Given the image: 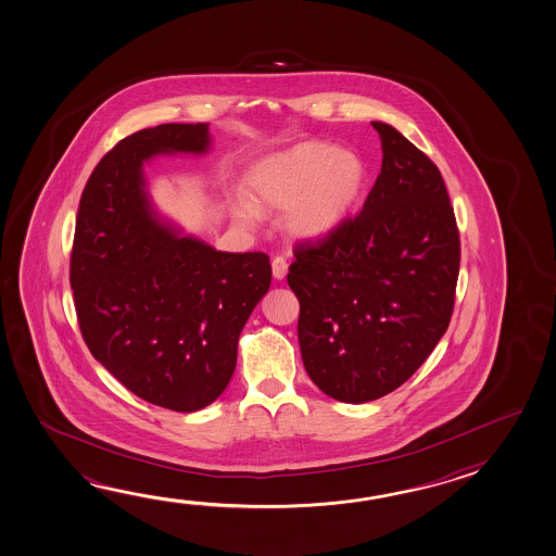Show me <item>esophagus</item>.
Returning <instances> with one entry per match:
<instances>
[{
	"instance_id": "1",
	"label": "esophagus",
	"mask_w": 556,
	"mask_h": 556,
	"mask_svg": "<svg viewBox=\"0 0 556 556\" xmlns=\"http://www.w3.org/2000/svg\"><path fill=\"white\" fill-rule=\"evenodd\" d=\"M271 269H274L275 279H285V275L289 271V264H287L285 257L277 255V257H274V262H271Z\"/></svg>"
}]
</instances>
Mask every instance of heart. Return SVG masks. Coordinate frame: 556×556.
Returning a JSON list of instances; mask_svg holds the SVG:
<instances>
[{
	"instance_id": "1",
	"label": "heart",
	"mask_w": 556,
	"mask_h": 556,
	"mask_svg": "<svg viewBox=\"0 0 556 556\" xmlns=\"http://www.w3.org/2000/svg\"><path fill=\"white\" fill-rule=\"evenodd\" d=\"M245 186L260 208L287 211L285 223L292 235L318 240L343 225L359 205L367 166L353 150L308 140L260 160L250 167ZM236 215L245 225L257 220L250 203H240Z\"/></svg>"
}]
</instances>
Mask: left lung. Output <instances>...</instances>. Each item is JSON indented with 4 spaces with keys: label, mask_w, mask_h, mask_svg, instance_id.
Instances as JSON below:
<instances>
[{
    "label": "left lung",
    "mask_w": 556,
    "mask_h": 556,
    "mask_svg": "<svg viewBox=\"0 0 556 556\" xmlns=\"http://www.w3.org/2000/svg\"><path fill=\"white\" fill-rule=\"evenodd\" d=\"M382 167L361 213L294 244L287 282L301 304L312 382L363 404L399 389L447 331L460 240L438 166L387 123H370Z\"/></svg>",
    "instance_id": "left-lung-1"
}]
</instances>
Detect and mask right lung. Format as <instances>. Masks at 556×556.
Here are the masks:
<instances>
[{
    "instance_id": "add662e5",
    "label": "right lung",
    "mask_w": 556,
    "mask_h": 556,
    "mask_svg": "<svg viewBox=\"0 0 556 556\" xmlns=\"http://www.w3.org/2000/svg\"><path fill=\"white\" fill-rule=\"evenodd\" d=\"M208 125H160L101 157L79 199L70 285L91 355L150 404L195 412L235 372L238 338L271 285L264 252L228 254L154 220L142 162L203 154Z\"/></svg>"
}]
</instances>
